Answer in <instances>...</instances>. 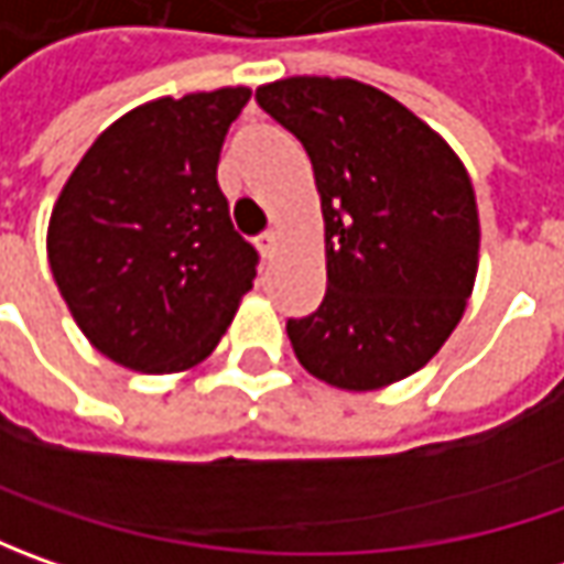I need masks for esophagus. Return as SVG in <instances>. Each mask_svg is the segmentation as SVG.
<instances>
[{
  "label": "esophagus",
  "mask_w": 564,
  "mask_h": 564,
  "mask_svg": "<svg viewBox=\"0 0 564 564\" xmlns=\"http://www.w3.org/2000/svg\"><path fill=\"white\" fill-rule=\"evenodd\" d=\"M253 245H257V250H260L263 257H272V253H275V231H263V235H257V238H253Z\"/></svg>",
  "instance_id": "esophagus-1"
}]
</instances>
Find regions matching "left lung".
<instances>
[{"mask_svg":"<svg viewBox=\"0 0 564 564\" xmlns=\"http://www.w3.org/2000/svg\"><path fill=\"white\" fill-rule=\"evenodd\" d=\"M257 102L304 143L326 223V297L285 323L294 355L348 392L417 373L458 326L477 275L465 165L399 99L351 77H285Z\"/></svg>","mask_w":564,"mask_h":564,"instance_id":"left-lung-1","label":"left lung"}]
</instances>
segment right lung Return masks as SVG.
<instances>
[{"label": "right lung", "instance_id": "right-lung-1", "mask_svg": "<svg viewBox=\"0 0 564 564\" xmlns=\"http://www.w3.org/2000/svg\"><path fill=\"white\" fill-rule=\"evenodd\" d=\"M248 87L153 99L99 134L50 219V267L90 345L178 373L219 345L260 253L228 216L219 150Z\"/></svg>", "mask_w": 564, "mask_h": 564}]
</instances>
